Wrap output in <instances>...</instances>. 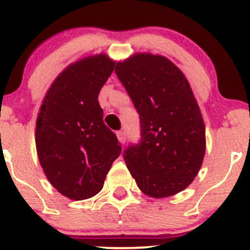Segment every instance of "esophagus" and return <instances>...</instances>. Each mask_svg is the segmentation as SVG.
I'll use <instances>...</instances> for the list:
<instances>
[{"mask_svg":"<svg viewBox=\"0 0 250 250\" xmlns=\"http://www.w3.org/2000/svg\"><path fill=\"white\" fill-rule=\"evenodd\" d=\"M116 135H117V139L120 141L121 144H125V133L122 132V130H120V132L116 133Z\"/></svg>","mask_w":250,"mask_h":250,"instance_id":"esophagus-1","label":"esophagus"}]
</instances>
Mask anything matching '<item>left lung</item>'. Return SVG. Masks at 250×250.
I'll return each instance as SVG.
<instances>
[{
  "label": "left lung",
  "instance_id": "1",
  "mask_svg": "<svg viewBox=\"0 0 250 250\" xmlns=\"http://www.w3.org/2000/svg\"><path fill=\"white\" fill-rule=\"evenodd\" d=\"M140 116L141 141L125 150L143 193L166 198L193 181L206 153V125L188 78L168 58L135 53L116 65Z\"/></svg>",
  "mask_w": 250,
  "mask_h": 250
}]
</instances>
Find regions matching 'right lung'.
Segmentation results:
<instances>
[{"label": "right lung", "mask_w": 250, "mask_h": 250, "mask_svg": "<svg viewBox=\"0 0 250 250\" xmlns=\"http://www.w3.org/2000/svg\"><path fill=\"white\" fill-rule=\"evenodd\" d=\"M115 64L105 53L72 62L55 77L40 107L35 130L40 165L50 185L70 200L99 193L121 153L98 102Z\"/></svg>", "instance_id": "obj_1"}]
</instances>
